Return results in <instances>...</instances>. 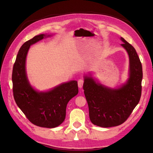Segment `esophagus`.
Instances as JSON below:
<instances>
[{
	"label": "esophagus",
	"instance_id": "obj_1",
	"mask_svg": "<svg viewBox=\"0 0 153 153\" xmlns=\"http://www.w3.org/2000/svg\"><path fill=\"white\" fill-rule=\"evenodd\" d=\"M83 84H84V80H83L82 79L78 80V87H79V88H82V86H83Z\"/></svg>",
	"mask_w": 153,
	"mask_h": 153
}]
</instances>
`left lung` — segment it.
Instances as JSON below:
<instances>
[{
	"label": "left lung",
	"mask_w": 153,
	"mask_h": 153,
	"mask_svg": "<svg viewBox=\"0 0 153 153\" xmlns=\"http://www.w3.org/2000/svg\"><path fill=\"white\" fill-rule=\"evenodd\" d=\"M122 47L129 55V78L117 89L96 82L91 75L84 76L83 88L89 106L91 123L98 126H119L127 120L139 102L142 92V67L135 49L121 38Z\"/></svg>",
	"instance_id": "1"
}]
</instances>
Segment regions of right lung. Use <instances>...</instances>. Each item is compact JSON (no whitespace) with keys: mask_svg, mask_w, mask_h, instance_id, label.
Returning a JSON list of instances; mask_svg holds the SVG:
<instances>
[{"mask_svg":"<svg viewBox=\"0 0 153 153\" xmlns=\"http://www.w3.org/2000/svg\"><path fill=\"white\" fill-rule=\"evenodd\" d=\"M50 36L39 34L23 44L14 64L12 82L15 102L27 118L38 126L53 128L64 121L67 104L78 94V88L77 81L71 80L50 91L39 92L29 83L25 69L29 48L30 45Z\"/></svg>","mask_w":153,"mask_h":153,"instance_id":"1","label":"right lung"}]
</instances>
